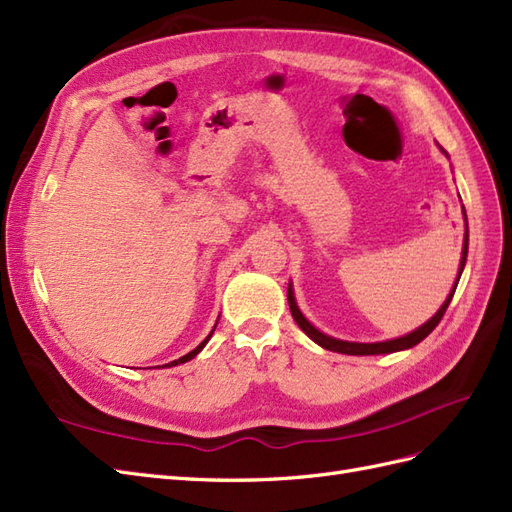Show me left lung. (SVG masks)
<instances>
[{
	"label": "left lung",
	"mask_w": 512,
	"mask_h": 512,
	"mask_svg": "<svg viewBox=\"0 0 512 512\" xmlns=\"http://www.w3.org/2000/svg\"><path fill=\"white\" fill-rule=\"evenodd\" d=\"M441 153H444L448 157V153L444 148L439 146ZM463 217H465V239H463V250H461V265H459V275H457V282H454L450 295L446 297V301L441 303V308L428 319L424 325H420L418 329L409 331V334L400 336V338H392V340H383V342H349V340H338L334 336H327L323 334L321 329H316L306 316H303V312L299 310L297 301H295V290H293V284L288 282V306H290V314H293L295 323L301 327L303 334H306L310 340H314L319 347L327 349V351H336V353H344V355H383V353H396V351H405V349H411L416 347L418 342H422L431 331L439 325L441 316L446 314L450 301H452V295L454 290H457V284L461 280V273L465 269V260H467V245H469V234H467V215H465V209H463Z\"/></svg>",
	"instance_id": "8db88e82"
}]
</instances>
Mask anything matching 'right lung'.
<instances>
[{
  "instance_id": "right-lung-1",
  "label": "right lung",
  "mask_w": 512,
  "mask_h": 512,
  "mask_svg": "<svg viewBox=\"0 0 512 512\" xmlns=\"http://www.w3.org/2000/svg\"><path fill=\"white\" fill-rule=\"evenodd\" d=\"M217 321H219V319H217ZM215 327H217V323H215ZM215 327L211 329V334H209V336H206V338H204V340H202V342L198 344V347H196V349H193V351H189V353H187V355H183V357H178V359H174V362H170V364H165V366H168V368H170V366H178V364H185V362H189V359H193V357H196V355H198V353H200V351H202V349L206 347V342H209V340H211V336H213V331H215Z\"/></svg>"
}]
</instances>
